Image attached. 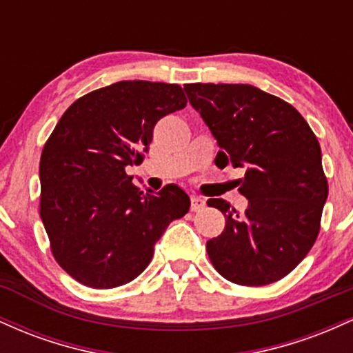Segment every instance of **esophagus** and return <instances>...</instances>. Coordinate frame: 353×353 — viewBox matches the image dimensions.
Wrapping results in <instances>:
<instances>
[{"mask_svg":"<svg viewBox=\"0 0 353 353\" xmlns=\"http://www.w3.org/2000/svg\"><path fill=\"white\" fill-rule=\"evenodd\" d=\"M204 208H205V199H204V197H199V196H192V197H190V210L197 212V210H202Z\"/></svg>","mask_w":353,"mask_h":353,"instance_id":"esophagus-1","label":"esophagus"}]
</instances>
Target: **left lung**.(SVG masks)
I'll use <instances>...</instances> for the list:
<instances>
[{
  "label": "left lung",
  "mask_w": 353,
  "mask_h": 353,
  "mask_svg": "<svg viewBox=\"0 0 353 353\" xmlns=\"http://www.w3.org/2000/svg\"><path fill=\"white\" fill-rule=\"evenodd\" d=\"M189 103L216 137V164L244 168V214L224 199L208 205L225 216L208 241L216 270L239 285L281 281L309 254L320 230L329 184L320 144L294 106L250 84H185Z\"/></svg>",
  "instance_id": "left-lung-1"
}]
</instances>
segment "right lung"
Instances as JSON below:
<instances>
[{
    "instance_id": "add662e5",
    "label": "right lung",
    "mask_w": 353,
    "mask_h": 353,
    "mask_svg": "<svg viewBox=\"0 0 353 353\" xmlns=\"http://www.w3.org/2000/svg\"><path fill=\"white\" fill-rule=\"evenodd\" d=\"M188 104L177 84L119 81L66 109L39 161V214L51 252L72 279L92 289L134 281L189 196L169 184L154 194L125 168L143 161L161 117Z\"/></svg>"
}]
</instances>
